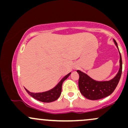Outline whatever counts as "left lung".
<instances>
[{"label":"left lung","instance_id":"left-lung-1","mask_svg":"<svg viewBox=\"0 0 128 128\" xmlns=\"http://www.w3.org/2000/svg\"><path fill=\"white\" fill-rule=\"evenodd\" d=\"M114 42L118 49L117 43L114 39ZM119 54L120 68L118 72L114 78L109 80H96L85 72L80 70H77V72L79 75V88L80 93L84 96L90 100H98L108 96L113 93L118 84L122 75V60L120 51Z\"/></svg>","mask_w":128,"mask_h":128}]
</instances>
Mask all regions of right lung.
Wrapping results in <instances>:
<instances>
[{"label":"right lung","mask_w":128,"mask_h":128,"mask_svg":"<svg viewBox=\"0 0 128 128\" xmlns=\"http://www.w3.org/2000/svg\"><path fill=\"white\" fill-rule=\"evenodd\" d=\"M70 74H71V72L66 75L54 87L50 89V90H48V91L40 92V93H33V92L28 91L26 88L25 89L28 94H30L32 97L36 99L38 101L43 102H53V101L57 100L60 97L62 93V87L63 82L69 77Z\"/></svg>","instance_id":"obj_1"}]
</instances>
